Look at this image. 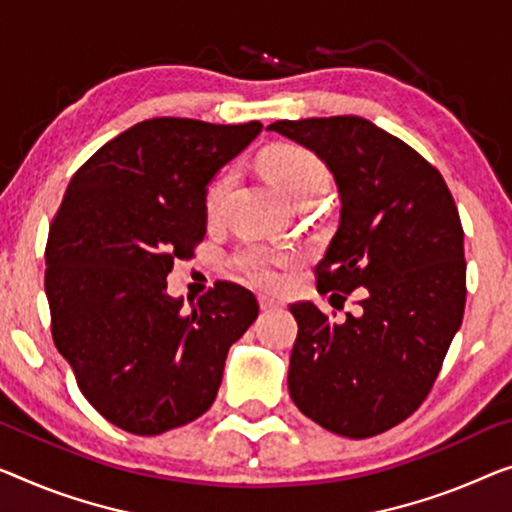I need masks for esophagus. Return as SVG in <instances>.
Here are the masks:
<instances>
[{"label": "esophagus", "instance_id": "34e87169", "mask_svg": "<svg viewBox=\"0 0 512 512\" xmlns=\"http://www.w3.org/2000/svg\"><path fill=\"white\" fill-rule=\"evenodd\" d=\"M259 308H262L264 312H273V310L280 308V303L273 301V299H266V296H259Z\"/></svg>", "mask_w": 512, "mask_h": 512}]
</instances>
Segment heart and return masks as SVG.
Masks as SVG:
<instances>
[{"label":"heart","instance_id":"heart-1","mask_svg":"<svg viewBox=\"0 0 512 512\" xmlns=\"http://www.w3.org/2000/svg\"><path fill=\"white\" fill-rule=\"evenodd\" d=\"M259 167H262L264 177L276 186L278 193L299 209L315 204L329 188L326 165L312 151L299 147V144H276V147L266 149L259 158ZM232 183L234 172H225L209 186L207 197H204V211L211 220L218 218ZM273 264H276V259L257 248H250L236 257V266L255 285L262 287H271L276 282Z\"/></svg>","mask_w":512,"mask_h":512}]
</instances>
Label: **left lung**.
I'll list each match as a JSON object with an SVG mask.
<instances>
[{
  "instance_id": "1",
  "label": "left lung",
  "mask_w": 512,
  "mask_h": 512,
  "mask_svg": "<svg viewBox=\"0 0 512 512\" xmlns=\"http://www.w3.org/2000/svg\"><path fill=\"white\" fill-rule=\"evenodd\" d=\"M266 131L329 167L340 225L317 289L361 296L345 322L310 301L289 308L299 324L289 395L326 430L375 437L425 400L462 324L467 264L453 195L421 154L368 119L276 121Z\"/></svg>"
}]
</instances>
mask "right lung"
<instances>
[{"label":"right lung","mask_w":512,"mask_h":512,"mask_svg":"<svg viewBox=\"0 0 512 512\" xmlns=\"http://www.w3.org/2000/svg\"><path fill=\"white\" fill-rule=\"evenodd\" d=\"M259 133V121L147 119L68 183L45 246L52 340L91 407L121 430L154 437L200 418L259 315L232 282L190 310L167 294L174 259L193 257L207 234V186Z\"/></svg>","instance_id":"add662e5"}]
</instances>
